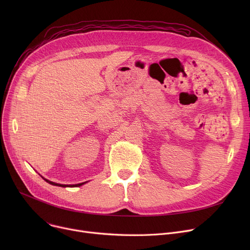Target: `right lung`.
<instances>
[{"label": "right lung", "mask_w": 250, "mask_h": 250, "mask_svg": "<svg viewBox=\"0 0 250 250\" xmlns=\"http://www.w3.org/2000/svg\"><path fill=\"white\" fill-rule=\"evenodd\" d=\"M43 178V177H42ZM46 182H48V183H50V185H52V186H56V187H62V188H78V187H81V186H83L84 183H86V182H82V183H78V185H60V183H56V182H52V181H49V180H47V179H45V178H43Z\"/></svg>", "instance_id": "1"}]
</instances>
